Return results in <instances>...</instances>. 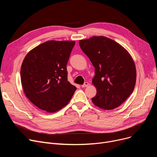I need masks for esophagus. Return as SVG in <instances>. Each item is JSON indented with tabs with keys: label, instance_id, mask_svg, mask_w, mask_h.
Returning a JSON list of instances; mask_svg holds the SVG:
<instances>
[{
	"label": "esophagus",
	"instance_id": "esophagus-1",
	"mask_svg": "<svg viewBox=\"0 0 157 157\" xmlns=\"http://www.w3.org/2000/svg\"><path fill=\"white\" fill-rule=\"evenodd\" d=\"M89 85H90V83H88V82H85V83L83 85H81V87L82 88H85V87H87Z\"/></svg>",
	"mask_w": 157,
	"mask_h": 157
}]
</instances>
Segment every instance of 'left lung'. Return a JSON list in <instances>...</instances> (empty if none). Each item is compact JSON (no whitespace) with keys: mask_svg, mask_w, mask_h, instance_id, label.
I'll return each mask as SVG.
<instances>
[{"mask_svg":"<svg viewBox=\"0 0 157 157\" xmlns=\"http://www.w3.org/2000/svg\"><path fill=\"white\" fill-rule=\"evenodd\" d=\"M81 49L95 67L93 103L101 109L118 108L133 92L136 69L132 58L114 40L104 36L80 40Z\"/></svg>","mask_w":157,"mask_h":157,"instance_id":"1","label":"left lung"}]
</instances>
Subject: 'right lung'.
<instances>
[{
    "label": "right lung",
    "instance_id": "obj_1",
    "mask_svg": "<svg viewBox=\"0 0 157 157\" xmlns=\"http://www.w3.org/2000/svg\"><path fill=\"white\" fill-rule=\"evenodd\" d=\"M74 41L49 40L25 57L20 76L25 94L40 109L54 113L67 105L76 87L67 80V63Z\"/></svg>",
    "mask_w": 157,
    "mask_h": 157
}]
</instances>
